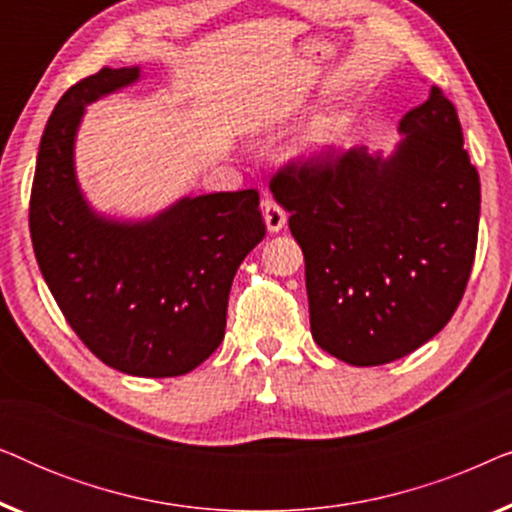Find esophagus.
<instances>
[{
	"label": "esophagus",
	"mask_w": 512,
	"mask_h": 512,
	"mask_svg": "<svg viewBox=\"0 0 512 512\" xmlns=\"http://www.w3.org/2000/svg\"><path fill=\"white\" fill-rule=\"evenodd\" d=\"M263 219L270 233H279L286 223V212L272 198L263 200Z\"/></svg>",
	"instance_id": "obj_1"
}]
</instances>
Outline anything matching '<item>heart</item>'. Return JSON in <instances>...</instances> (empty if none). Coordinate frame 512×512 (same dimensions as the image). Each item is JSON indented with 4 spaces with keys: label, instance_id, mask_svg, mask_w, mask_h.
Wrapping results in <instances>:
<instances>
[{
    "label": "heart",
    "instance_id": "b5f03b06",
    "mask_svg": "<svg viewBox=\"0 0 512 512\" xmlns=\"http://www.w3.org/2000/svg\"><path fill=\"white\" fill-rule=\"evenodd\" d=\"M354 137V116L349 114H338L321 125L317 135L312 139L314 151H319L321 156H331V153H338L349 146Z\"/></svg>",
    "mask_w": 512,
    "mask_h": 512
}]
</instances>
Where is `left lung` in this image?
I'll return each instance as SVG.
<instances>
[{
  "instance_id": "8db88e82",
  "label": "left lung",
  "mask_w": 512,
  "mask_h": 512,
  "mask_svg": "<svg viewBox=\"0 0 512 512\" xmlns=\"http://www.w3.org/2000/svg\"><path fill=\"white\" fill-rule=\"evenodd\" d=\"M398 130L389 158L354 146L270 181L305 256L312 338L352 366L396 361L443 331L478 247L480 177L454 104L433 86Z\"/></svg>"
}]
</instances>
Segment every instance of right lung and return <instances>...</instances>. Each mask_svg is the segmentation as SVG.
I'll use <instances>...</instances> for the list:
<instances>
[{"label": "right lung", "instance_id": "add662e5", "mask_svg": "<svg viewBox=\"0 0 512 512\" xmlns=\"http://www.w3.org/2000/svg\"><path fill=\"white\" fill-rule=\"evenodd\" d=\"M137 79L139 67H102L55 104L34 170L30 235L55 303L97 359L135 377H177L221 345L230 284L265 223L254 188L181 198L135 223L90 209L76 184V130L86 104Z\"/></svg>", "mask_w": 512, "mask_h": 512}]
</instances>
